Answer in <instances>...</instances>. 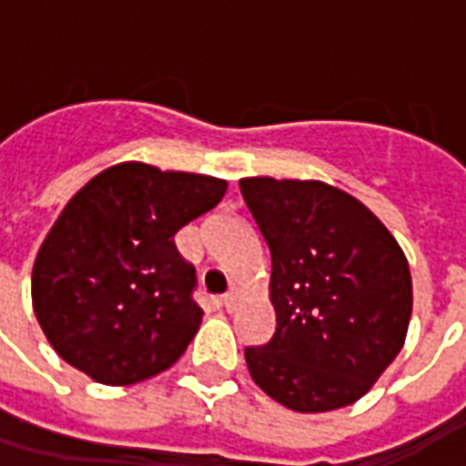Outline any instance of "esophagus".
<instances>
[{
    "mask_svg": "<svg viewBox=\"0 0 466 466\" xmlns=\"http://www.w3.org/2000/svg\"><path fill=\"white\" fill-rule=\"evenodd\" d=\"M237 302H239V297H237V292H227L222 297V307L227 309V312H234V307H237Z\"/></svg>",
    "mask_w": 466,
    "mask_h": 466,
    "instance_id": "1",
    "label": "esophagus"
}]
</instances>
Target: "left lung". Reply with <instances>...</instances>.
<instances>
[{"label": "left lung", "mask_w": 466, "mask_h": 466, "mask_svg": "<svg viewBox=\"0 0 466 466\" xmlns=\"http://www.w3.org/2000/svg\"><path fill=\"white\" fill-rule=\"evenodd\" d=\"M272 254L277 329L244 360L257 387L287 410L354 404L400 354L411 277L397 239L351 194L324 182L239 179Z\"/></svg>", "instance_id": "obj_1"}]
</instances>
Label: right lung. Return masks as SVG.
Returning a JSON list of instances; mask_svg holds the SVG:
<instances>
[{"label":"right lung","mask_w":466,"mask_h":466,"mask_svg":"<svg viewBox=\"0 0 466 466\" xmlns=\"http://www.w3.org/2000/svg\"><path fill=\"white\" fill-rule=\"evenodd\" d=\"M224 192L217 177L122 162L69 199L32 269L36 322L66 364L122 387L182 357L204 312L174 234Z\"/></svg>","instance_id":"obj_1"}]
</instances>
